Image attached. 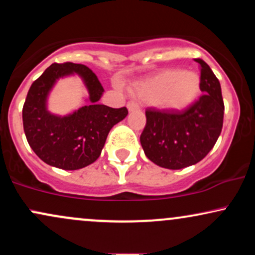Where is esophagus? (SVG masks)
<instances>
[{
    "instance_id": "34e87169",
    "label": "esophagus",
    "mask_w": 255,
    "mask_h": 255,
    "mask_svg": "<svg viewBox=\"0 0 255 255\" xmlns=\"http://www.w3.org/2000/svg\"><path fill=\"white\" fill-rule=\"evenodd\" d=\"M127 108H128V110H129V111H137L140 109L139 105H137L135 102H128Z\"/></svg>"
}]
</instances>
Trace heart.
Here are the masks:
<instances>
[{"instance_id":"heart-1","label":"heart","mask_w":255,"mask_h":255,"mask_svg":"<svg viewBox=\"0 0 255 255\" xmlns=\"http://www.w3.org/2000/svg\"><path fill=\"white\" fill-rule=\"evenodd\" d=\"M200 91V78L183 69H165L134 86V95L166 110L189 107Z\"/></svg>"}]
</instances>
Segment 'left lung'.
Segmentation results:
<instances>
[{
  "label": "left lung",
  "mask_w": 255,
  "mask_h": 255,
  "mask_svg": "<svg viewBox=\"0 0 255 255\" xmlns=\"http://www.w3.org/2000/svg\"><path fill=\"white\" fill-rule=\"evenodd\" d=\"M203 95L183 111L147 109L140 142L146 157L162 168L177 169L197 164L212 150L223 127L224 103L221 84L201 58Z\"/></svg>",
  "instance_id": "left-lung-1"
}]
</instances>
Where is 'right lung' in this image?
I'll return each mask as SVG.
<instances>
[{
    "instance_id": "1",
    "label": "right lung",
    "mask_w": 255,
    "mask_h": 255,
    "mask_svg": "<svg viewBox=\"0 0 255 255\" xmlns=\"http://www.w3.org/2000/svg\"><path fill=\"white\" fill-rule=\"evenodd\" d=\"M77 72L89 90V104L71 116H52L46 98L57 78ZM104 89L89 67L79 63H54L28 90L22 124L28 145L43 162L63 170H78L101 156L111 128L127 116V108L98 104Z\"/></svg>"
}]
</instances>
